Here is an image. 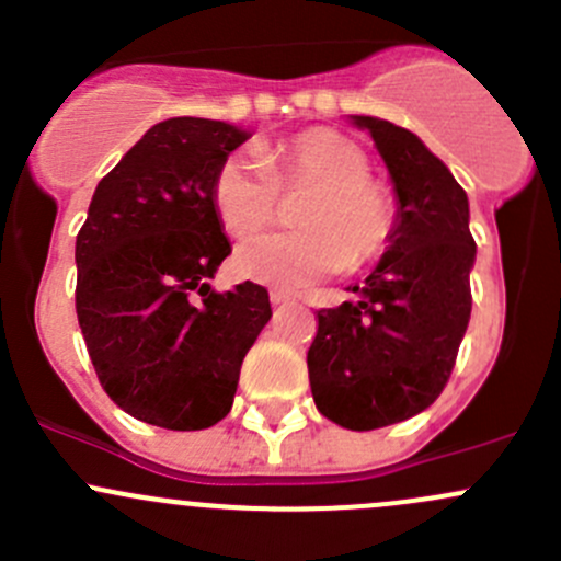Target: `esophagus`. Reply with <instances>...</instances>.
<instances>
[{"label":"esophagus","instance_id":"esophagus-1","mask_svg":"<svg viewBox=\"0 0 561 561\" xmlns=\"http://www.w3.org/2000/svg\"><path fill=\"white\" fill-rule=\"evenodd\" d=\"M271 304H274V307H285V304H290V296H287V293H282V290H271Z\"/></svg>","mask_w":561,"mask_h":561}]
</instances>
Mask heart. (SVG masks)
Returning <instances> with one entry per match:
<instances>
[{"label":"heart","mask_w":561,"mask_h":561,"mask_svg":"<svg viewBox=\"0 0 561 561\" xmlns=\"http://www.w3.org/2000/svg\"><path fill=\"white\" fill-rule=\"evenodd\" d=\"M309 190L293 214L298 230L249 239L236 271L252 282L298 290L339 268H364L386 252L396 230V201L369 175V160L333 129H307L254 151H236L217 168L211 201L236 239L274 219L279 192Z\"/></svg>","instance_id":"b5f03b06"}]
</instances>
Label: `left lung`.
I'll return each instance as SVG.
<instances>
[{
  "mask_svg": "<svg viewBox=\"0 0 561 561\" xmlns=\"http://www.w3.org/2000/svg\"><path fill=\"white\" fill-rule=\"evenodd\" d=\"M386 162L396 230L358 301L317 312L307 353L314 404L353 432L407 421L434 404L469 325L474 239L467 192L415 133L350 116Z\"/></svg>",
  "mask_w": 561,
  "mask_h": 561,
  "instance_id": "1",
  "label": "left lung"
}]
</instances>
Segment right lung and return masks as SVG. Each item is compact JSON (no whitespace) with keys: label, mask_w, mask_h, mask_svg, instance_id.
I'll return each mask as SVG.
<instances>
[{"label":"right lung","mask_w":561,"mask_h":561,"mask_svg":"<svg viewBox=\"0 0 561 561\" xmlns=\"http://www.w3.org/2000/svg\"><path fill=\"white\" fill-rule=\"evenodd\" d=\"M249 138L217 118L154 124L100 181L76 239V312L100 386L151 426L222 421L271 320L265 287L208 285L230 254L214 175Z\"/></svg>","instance_id":"right-lung-1"}]
</instances>
